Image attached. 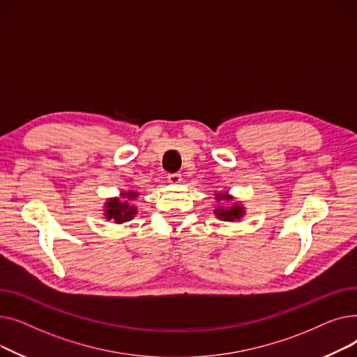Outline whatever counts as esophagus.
Masks as SVG:
<instances>
[{"label": "esophagus", "instance_id": "34e87169", "mask_svg": "<svg viewBox=\"0 0 357 357\" xmlns=\"http://www.w3.org/2000/svg\"><path fill=\"white\" fill-rule=\"evenodd\" d=\"M167 181L171 182V183H179V182L182 181V176H181V174H178V172L169 174V175H167Z\"/></svg>", "mask_w": 357, "mask_h": 357}]
</instances>
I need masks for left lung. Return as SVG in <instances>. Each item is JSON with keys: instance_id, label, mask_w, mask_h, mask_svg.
<instances>
[{"instance_id": "1", "label": "left lung", "mask_w": 357, "mask_h": 357, "mask_svg": "<svg viewBox=\"0 0 357 357\" xmlns=\"http://www.w3.org/2000/svg\"><path fill=\"white\" fill-rule=\"evenodd\" d=\"M215 195H217V201H221V199L231 201L233 199V197L226 195V194H215ZM214 213L222 221H234V220H240L243 217V214H245V207H241L240 204L234 202L233 205H230V207H227V208H224L220 205L218 208L214 210Z\"/></svg>"}]
</instances>
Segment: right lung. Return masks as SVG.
Returning <instances> with one entry per match:
<instances>
[{
  "label": "right lung",
  "mask_w": 357,
  "mask_h": 357,
  "mask_svg": "<svg viewBox=\"0 0 357 357\" xmlns=\"http://www.w3.org/2000/svg\"><path fill=\"white\" fill-rule=\"evenodd\" d=\"M123 198H127L130 201H133L139 197V192H121ZM105 218L107 220H114L117 224L130 221L137 214V208L135 205H130L128 201H120V198H109L105 202Z\"/></svg>",
  "instance_id": "obj_1"
}]
</instances>
